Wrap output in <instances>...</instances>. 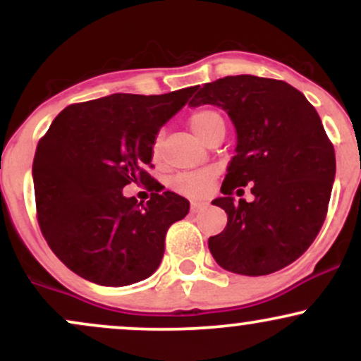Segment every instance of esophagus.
<instances>
[{"mask_svg":"<svg viewBox=\"0 0 361 361\" xmlns=\"http://www.w3.org/2000/svg\"><path fill=\"white\" fill-rule=\"evenodd\" d=\"M207 207H209L207 202H192V212L198 214V212H202V210H205Z\"/></svg>","mask_w":361,"mask_h":361,"instance_id":"34e87169","label":"esophagus"}]
</instances>
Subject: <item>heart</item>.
<instances>
[{
    "label": "heart",
    "mask_w": 361,
    "mask_h": 361,
    "mask_svg": "<svg viewBox=\"0 0 361 361\" xmlns=\"http://www.w3.org/2000/svg\"><path fill=\"white\" fill-rule=\"evenodd\" d=\"M219 122L224 123L222 117L217 111L210 109L197 110L195 114H192V117H190V127H192V130L200 139H204L207 130H209L214 123ZM152 154H154V157L159 156V142H157V140L154 142V146H152ZM214 178L215 171L210 168L197 169V171L178 173V175L171 180V186L176 192L188 195V197H202V195H205L210 190Z\"/></svg>",
    "instance_id": "obj_1"
}]
</instances>
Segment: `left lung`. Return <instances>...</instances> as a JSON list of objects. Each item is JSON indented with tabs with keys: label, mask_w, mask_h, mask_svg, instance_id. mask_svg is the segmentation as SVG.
<instances>
[{
	"label": "left lung",
	"mask_w": 361,
	"mask_h": 361,
	"mask_svg": "<svg viewBox=\"0 0 361 361\" xmlns=\"http://www.w3.org/2000/svg\"><path fill=\"white\" fill-rule=\"evenodd\" d=\"M197 89L190 105L221 106L238 134L224 197L212 202L226 210L227 226L209 239V250L227 271H279L321 231L336 175L333 144L316 109L288 82L239 74ZM246 184L255 200L235 202L232 192Z\"/></svg>",
	"instance_id": "left-lung-1"
}]
</instances>
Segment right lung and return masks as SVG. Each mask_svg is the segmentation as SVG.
Returning a JSON list of instances; mask_svg holds the SVG:
<instances>
[{
    "mask_svg": "<svg viewBox=\"0 0 361 361\" xmlns=\"http://www.w3.org/2000/svg\"><path fill=\"white\" fill-rule=\"evenodd\" d=\"M195 90L115 93L69 105L39 140L32 168L37 219L54 255L76 275L123 287L157 270L166 231L188 214L190 202L163 192L139 204L122 190L152 180L146 166L157 132Z\"/></svg>",
    "mask_w": 361,
    "mask_h": 361,
    "instance_id": "1",
    "label": "right lung"
}]
</instances>
